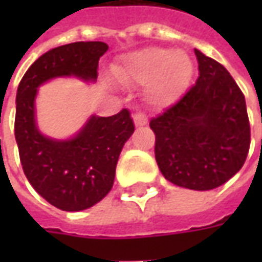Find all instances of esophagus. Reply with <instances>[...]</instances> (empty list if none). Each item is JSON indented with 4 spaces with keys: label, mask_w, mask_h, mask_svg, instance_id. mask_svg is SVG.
I'll return each instance as SVG.
<instances>
[{
    "label": "esophagus",
    "mask_w": 262,
    "mask_h": 262,
    "mask_svg": "<svg viewBox=\"0 0 262 262\" xmlns=\"http://www.w3.org/2000/svg\"><path fill=\"white\" fill-rule=\"evenodd\" d=\"M133 122H135V126L136 127H140V126H146L148 123L147 118L143 114H136L133 115Z\"/></svg>",
    "instance_id": "34e87169"
}]
</instances>
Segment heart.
Instances as JSON below:
<instances>
[{
  "mask_svg": "<svg viewBox=\"0 0 262 262\" xmlns=\"http://www.w3.org/2000/svg\"><path fill=\"white\" fill-rule=\"evenodd\" d=\"M120 85H144V98L151 108L170 106L191 84L195 63L184 50L146 48L127 53L111 69Z\"/></svg>",
  "mask_w": 262,
  "mask_h": 262,
  "instance_id": "1",
  "label": "heart"
}]
</instances>
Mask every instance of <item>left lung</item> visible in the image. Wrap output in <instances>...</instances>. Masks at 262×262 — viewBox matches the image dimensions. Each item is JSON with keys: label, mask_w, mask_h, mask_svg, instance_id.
Segmentation results:
<instances>
[{"label": "left lung", "mask_w": 262, "mask_h": 262, "mask_svg": "<svg viewBox=\"0 0 262 262\" xmlns=\"http://www.w3.org/2000/svg\"><path fill=\"white\" fill-rule=\"evenodd\" d=\"M196 84L150 127L156 161L174 185L209 191L236 176L247 159L250 123L246 99L229 71L195 49Z\"/></svg>", "instance_id": "obj_1"}]
</instances>
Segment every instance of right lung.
Instances as JSON below:
<instances>
[{"mask_svg":"<svg viewBox=\"0 0 262 262\" xmlns=\"http://www.w3.org/2000/svg\"><path fill=\"white\" fill-rule=\"evenodd\" d=\"M103 42H75L42 54L28 69L16 91L15 140L28 181L49 203L80 212L102 201L112 189L116 164L135 132L130 114L91 115L74 136L56 139L40 132L36 119L39 86L54 78L97 81Z\"/></svg>","mask_w":262,"mask_h":262,"instance_id":"1","label":"right lung"}]
</instances>
